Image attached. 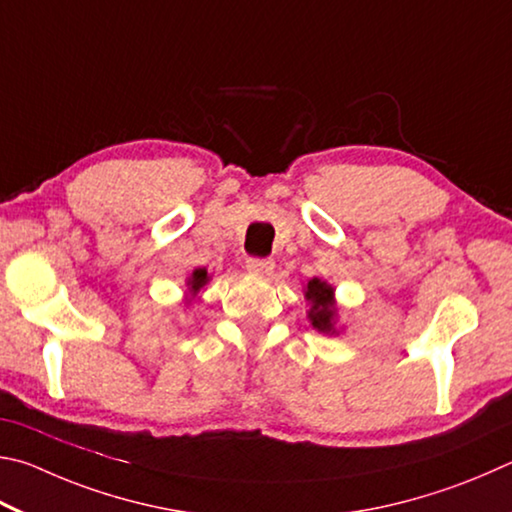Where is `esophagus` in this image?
<instances>
[{
  "label": "esophagus",
  "instance_id": "esophagus-1",
  "mask_svg": "<svg viewBox=\"0 0 512 512\" xmlns=\"http://www.w3.org/2000/svg\"><path fill=\"white\" fill-rule=\"evenodd\" d=\"M247 270L258 274V276H272L274 261H272V258H249Z\"/></svg>",
  "mask_w": 512,
  "mask_h": 512
}]
</instances>
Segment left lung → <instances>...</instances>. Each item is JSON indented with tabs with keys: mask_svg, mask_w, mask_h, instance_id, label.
I'll return each instance as SVG.
<instances>
[{
	"mask_svg": "<svg viewBox=\"0 0 512 512\" xmlns=\"http://www.w3.org/2000/svg\"><path fill=\"white\" fill-rule=\"evenodd\" d=\"M306 299L310 301L308 319L310 324L315 326L319 333L335 335V319H337V308H335V288L328 285L321 279H312L306 285Z\"/></svg>",
	"mask_w": 512,
	"mask_h": 512,
	"instance_id": "8db88e82",
	"label": "left lung"
}]
</instances>
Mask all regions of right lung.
<instances>
[{"instance_id":"right-lung-1","label":"right lung","mask_w":512,"mask_h":512,"mask_svg":"<svg viewBox=\"0 0 512 512\" xmlns=\"http://www.w3.org/2000/svg\"><path fill=\"white\" fill-rule=\"evenodd\" d=\"M206 283H209V274H206L204 267H197V270H193V274L188 276V283H186L188 285V292L197 294V292L204 288Z\"/></svg>"}]
</instances>
